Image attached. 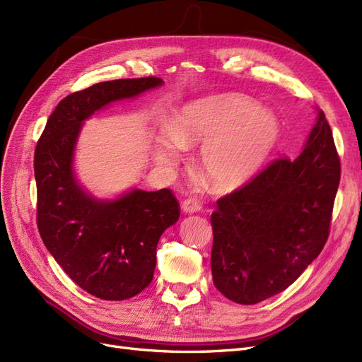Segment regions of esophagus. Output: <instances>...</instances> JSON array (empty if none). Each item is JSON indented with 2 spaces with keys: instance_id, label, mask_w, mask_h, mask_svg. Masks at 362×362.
I'll return each mask as SVG.
<instances>
[{
  "instance_id": "esophagus-1",
  "label": "esophagus",
  "mask_w": 362,
  "mask_h": 362,
  "mask_svg": "<svg viewBox=\"0 0 362 362\" xmlns=\"http://www.w3.org/2000/svg\"><path fill=\"white\" fill-rule=\"evenodd\" d=\"M181 209H182V213H185V214H194V213H199V211L202 209V204L197 202L196 199H185V201L181 205Z\"/></svg>"
}]
</instances>
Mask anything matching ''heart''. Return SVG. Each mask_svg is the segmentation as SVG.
Returning a JSON list of instances; mask_svg holds the SVG:
<instances>
[{"instance_id": "obj_1", "label": "heart", "mask_w": 362, "mask_h": 362, "mask_svg": "<svg viewBox=\"0 0 362 362\" xmlns=\"http://www.w3.org/2000/svg\"><path fill=\"white\" fill-rule=\"evenodd\" d=\"M281 138L276 112L250 97L223 93L201 97L181 106L172 127L161 130L153 142L156 163L175 168L185 145L202 144L197 166L218 192H233L264 170Z\"/></svg>"}]
</instances>
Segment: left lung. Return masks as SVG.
Returning a JSON list of instances; mask_svg holds the SVG:
<instances>
[{
    "label": "left lung",
    "instance_id": "1",
    "mask_svg": "<svg viewBox=\"0 0 362 362\" xmlns=\"http://www.w3.org/2000/svg\"><path fill=\"white\" fill-rule=\"evenodd\" d=\"M339 184L332 132L317 109L300 156L277 160L243 189L217 201L211 216L216 288L245 305L288 289L328 240Z\"/></svg>",
    "mask_w": 362,
    "mask_h": 362
}]
</instances>
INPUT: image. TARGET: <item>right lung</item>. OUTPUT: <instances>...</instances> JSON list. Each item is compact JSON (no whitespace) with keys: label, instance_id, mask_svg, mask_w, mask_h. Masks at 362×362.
I'll return each mask as SVG.
<instances>
[{"label":"right lung","instance_id":"obj_1","mask_svg":"<svg viewBox=\"0 0 362 362\" xmlns=\"http://www.w3.org/2000/svg\"><path fill=\"white\" fill-rule=\"evenodd\" d=\"M158 78L95 83L61 100L34 156L37 224L46 248L79 288L122 301L151 283L160 236L180 218L169 189L95 197L78 180L74 153L86 119L112 103L160 88Z\"/></svg>","mask_w":362,"mask_h":362}]
</instances>
